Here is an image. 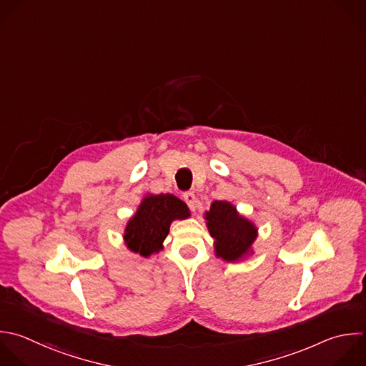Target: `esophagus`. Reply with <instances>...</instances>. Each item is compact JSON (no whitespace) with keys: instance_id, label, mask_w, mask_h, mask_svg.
<instances>
[{"instance_id":"34e87169","label":"esophagus","mask_w":366,"mask_h":366,"mask_svg":"<svg viewBox=\"0 0 366 366\" xmlns=\"http://www.w3.org/2000/svg\"><path fill=\"white\" fill-rule=\"evenodd\" d=\"M183 200L186 202V204L189 206V209H190L192 212L196 210V207H197V197H196V194H194L193 192H186V193H183Z\"/></svg>"}]
</instances>
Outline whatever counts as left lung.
<instances>
[{
    "mask_svg": "<svg viewBox=\"0 0 366 366\" xmlns=\"http://www.w3.org/2000/svg\"><path fill=\"white\" fill-rule=\"evenodd\" d=\"M207 227L214 242L216 254L227 262H234L246 254L257 236L249 220L239 216L234 206L216 200L206 213Z\"/></svg>",
    "mask_w": 366,
    "mask_h": 366,
    "instance_id": "obj_1",
    "label": "left lung"
}]
</instances>
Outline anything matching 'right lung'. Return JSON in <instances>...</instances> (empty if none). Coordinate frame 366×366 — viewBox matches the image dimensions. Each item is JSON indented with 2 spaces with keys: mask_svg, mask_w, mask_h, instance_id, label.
Listing matches in <instances>:
<instances>
[{
  "mask_svg": "<svg viewBox=\"0 0 366 366\" xmlns=\"http://www.w3.org/2000/svg\"><path fill=\"white\" fill-rule=\"evenodd\" d=\"M187 206L172 194L147 196L129 222L124 240L130 250L147 257L162 249L174 219L189 216Z\"/></svg>",
  "mask_w": 366,
  "mask_h": 366,
  "instance_id": "add662e5",
  "label": "right lung"
}]
</instances>
